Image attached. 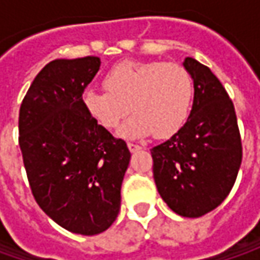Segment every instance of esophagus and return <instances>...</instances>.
<instances>
[{
    "mask_svg": "<svg viewBox=\"0 0 260 260\" xmlns=\"http://www.w3.org/2000/svg\"><path fill=\"white\" fill-rule=\"evenodd\" d=\"M127 146H128V150H130L132 153H135V152H137V150H140V149H142L140 146L135 145V143H128Z\"/></svg>",
    "mask_w": 260,
    "mask_h": 260,
    "instance_id": "esophagus-1",
    "label": "esophagus"
}]
</instances>
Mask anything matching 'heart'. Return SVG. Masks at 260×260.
Instances as JSON below:
<instances>
[{
  "label": "heart",
  "mask_w": 260,
  "mask_h": 260,
  "mask_svg": "<svg viewBox=\"0 0 260 260\" xmlns=\"http://www.w3.org/2000/svg\"><path fill=\"white\" fill-rule=\"evenodd\" d=\"M104 86L107 91H85V108L107 130L118 128L133 108L136 115L121 132L127 139L174 136L194 98L192 78L178 63L121 62L105 74Z\"/></svg>",
  "instance_id": "heart-1"
}]
</instances>
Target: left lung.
<instances>
[{
    "mask_svg": "<svg viewBox=\"0 0 260 260\" xmlns=\"http://www.w3.org/2000/svg\"><path fill=\"white\" fill-rule=\"evenodd\" d=\"M194 103L178 133L155 146L153 178L168 207L182 217L213 211L230 194L242 164V139L233 101L218 78L186 57Z\"/></svg>",
    "mask_w": 260,
    "mask_h": 260,
    "instance_id": "left-lung-1",
    "label": "left lung"
}]
</instances>
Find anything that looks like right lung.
I'll list each match as a JSON object with an SVG mask.
<instances>
[{
  "instance_id": "obj_1",
  "label": "right lung",
  "mask_w": 260,
  "mask_h": 260,
  "mask_svg": "<svg viewBox=\"0 0 260 260\" xmlns=\"http://www.w3.org/2000/svg\"><path fill=\"white\" fill-rule=\"evenodd\" d=\"M100 65L96 56L52 60L35 78L18 115V145L36 203L60 227L84 236L115 221L132 157L124 140L98 124L84 104Z\"/></svg>"
}]
</instances>
